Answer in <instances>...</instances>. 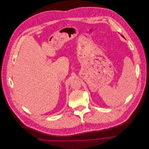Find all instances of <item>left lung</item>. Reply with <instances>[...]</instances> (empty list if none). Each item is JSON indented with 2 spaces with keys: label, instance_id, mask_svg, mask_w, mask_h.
I'll list each match as a JSON object with an SVG mask.
<instances>
[{
  "label": "left lung",
  "instance_id": "8db88e82",
  "mask_svg": "<svg viewBox=\"0 0 149 149\" xmlns=\"http://www.w3.org/2000/svg\"><path fill=\"white\" fill-rule=\"evenodd\" d=\"M122 37H123V35H122ZM123 38H124V37H123Z\"/></svg>",
  "mask_w": 149,
  "mask_h": 149
}]
</instances>
